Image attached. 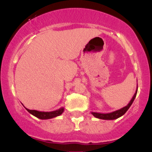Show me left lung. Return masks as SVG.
I'll use <instances>...</instances> for the list:
<instances>
[{
	"mask_svg": "<svg viewBox=\"0 0 152 152\" xmlns=\"http://www.w3.org/2000/svg\"><path fill=\"white\" fill-rule=\"evenodd\" d=\"M137 90H136L135 93L133 96L132 99H131V101L129 102V103L128 104L126 107H123V108L120 109V110H118L116 111L113 112V113H94V112H92V115H93L94 117L97 118L99 119H103V120H114V119H117L118 118L121 117L122 115H124L126 113L127 110H129L130 107H131L132 104L134 102V99L136 97V95H137Z\"/></svg>",
	"mask_w": 152,
	"mask_h": 152,
	"instance_id": "left-lung-1",
	"label": "left lung"
}]
</instances>
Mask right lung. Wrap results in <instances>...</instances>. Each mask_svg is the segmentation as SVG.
<instances>
[{
    "mask_svg": "<svg viewBox=\"0 0 152 152\" xmlns=\"http://www.w3.org/2000/svg\"><path fill=\"white\" fill-rule=\"evenodd\" d=\"M26 110L29 113H31V114L33 115L34 116H35V117L38 118L39 119H42V120H45V119H50L60 115L62 114V113L64 112V110H65V109H64V107H61L59 110H56L51 112H41L34 110H28V109L27 108H26Z\"/></svg>",
    "mask_w": 152,
    "mask_h": 152,
    "instance_id": "add662e5",
    "label": "right lung"
}]
</instances>
